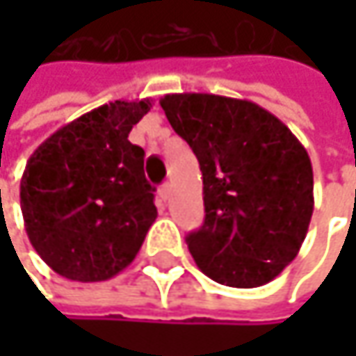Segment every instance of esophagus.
<instances>
[{
    "label": "esophagus",
    "mask_w": 356,
    "mask_h": 356,
    "mask_svg": "<svg viewBox=\"0 0 356 356\" xmlns=\"http://www.w3.org/2000/svg\"><path fill=\"white\" fill-rule=\"evenodd\" d=\"M169 191H171V185H169V183H163V185L159 187V195H161L163 200L169 197Z\"/></svg>",
    "instance_id": "esophagus-1"
}]
</instances>
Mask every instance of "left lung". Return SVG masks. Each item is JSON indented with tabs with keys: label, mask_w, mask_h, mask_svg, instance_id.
Returning <instances> with one entry per match:
<instances>
[{
	"label": "left lung",
	"mask_w": 356,
	"mask_h": 356,
	"mask_svg": "<svg viewBox=\"0 0 356 356\" xmlns=\"http://www.w3.org/2000/svg\"><path fill=\"white\" fill-rule=\"evenodd\" d=\"M161 107L202 171L206 218L187 237L197 268L235 289L274 280L297 257L314 214L305 146L245 99L183 92L165 95Z\"/></svg>",
	"instance_id": "1"
}]
</instances>
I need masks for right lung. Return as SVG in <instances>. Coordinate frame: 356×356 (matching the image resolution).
Returning a JSON list of instances; mask_svg holds the SVG:
<instances>
[{
    "label": "right lung",
    "instance_id": "right-lung-1",
    "mask_svg": "<svg viewBox=\"0 0 356 356\" xmlns=\"http://www.w3.org/2000/svg\"><path fill=\"white\" fill-rule=\"evenodd\" d=\"M152 101H115L51 134L26 163V235L59 276L101 282L125 270L156 220L144 150L127 140Z\"/></svg>",
    "mask_w": 356,
    "mask_h": 356
}]
</instances>
